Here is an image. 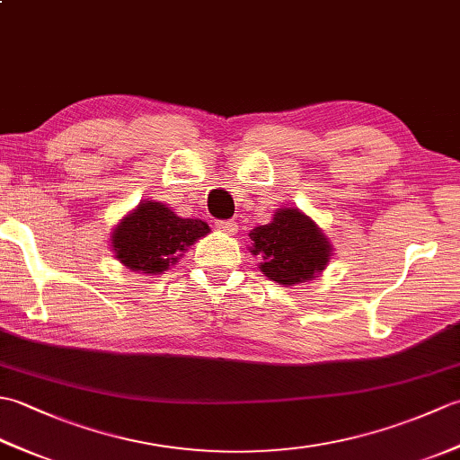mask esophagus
Listing matches in <instances>:
<instances>
[{
    "mask_svg": "<svg viewBox=\"0 0 460 460\" xmlns=\"http://www.w3.org/2000/svg\"><path fill=\"white\" fill-rule=\"evenodd\" d=\"M215 225H217L219 231L229 233V235H233V233H237V221H233V219H229V221H217Z\"/></svg>",
    "mask_w": 460,
    "mask_h": 460,
    "instance_id": "obj_1",
    "label": "esophagus"
}]
</instances>
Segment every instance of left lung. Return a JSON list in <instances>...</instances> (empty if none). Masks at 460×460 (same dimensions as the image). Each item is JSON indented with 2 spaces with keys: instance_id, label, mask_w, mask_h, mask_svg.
<instances>
[{
  "instance_id": "left-lung-1",
  "label": "left lung",
  "mask_w": 460,
  "mask_h": 460,
  "mask_svg": "<svg viewBox=\"0 0 460 460\" xmlns=\"http://www.w3.org/2000/svg\"><path fill=\"white\" fill-rule=\"evenodd\" d=\"M249 237L262 275L288 288L314 280L334 255L326 233L298 208L277 209L272 221L259 225Z\"/></svg>"
}]
</instances>
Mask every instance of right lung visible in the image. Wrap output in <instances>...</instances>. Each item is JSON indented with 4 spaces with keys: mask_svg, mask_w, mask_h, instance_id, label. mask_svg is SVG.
Here are the masks:
<instances>
[{
    "mask_svg": "<svg viewBox=\"0 0 460 460\" xmlns=\"http://www.w3.org/2000/svg\"><path fill=\"white\" fill-rule=\"evenodd\" d=\"M211 229L201 219H183L160 201H140L111 233L114 259L140 275H162Z\"/></svg>",
    "mask_w": 460,
    "mask_h": 460,
    "instance_id": "right-lung-1",
    "label": "right lung"
}]
</instances>
